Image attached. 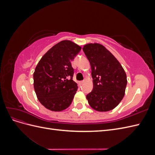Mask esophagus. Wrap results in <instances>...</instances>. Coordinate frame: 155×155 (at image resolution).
I'll return each instance as SVG.
<instances>
[{
    "mask_svg": "<svg viewBox=\"0 0 155 155\" xmlns=\"http://www.w3.org/2000/svg\"><path fill=\"white\" fill-rule=\"evenodd\" d=\"M83 82H84L83 81H79V85H83Z\"/></svg>",
    "mask_w": 155,
    "mask_h": 155,
    "instance_id": "obj_1",
    "label": "esophagus"
}]
</instances>
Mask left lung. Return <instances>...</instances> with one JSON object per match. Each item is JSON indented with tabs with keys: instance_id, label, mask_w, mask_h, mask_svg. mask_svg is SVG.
Returning a JSON list of instances; mask_svg holds the SVG:
<instances>
[{
	"instance_id": "obj_1",
	"label": "left lung",
	"mask_w": 155,
	"mask_h": 155,
	"mask_svg": "<svg viewBox=\"0 0 155 155\" xmlns=\"http://www.w3.org/2000/svg\"><path fill=\"white\" fill-rule=\"evenodd\" d=\"M83 50L90 62L93 89L87 95L90 106L97 111L112 110L123 99L127 83L120 62L105 46L90 43Z\"/></svg>"
}]
</instances>
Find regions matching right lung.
Masks as SVG:
<instances>
[{
	"label": "right lung",
	"instance_id": "1",
	"mask_svg": "<svg viewBox=\"0 0 155 155\" xmlns=\"http://www.w3.org/2000/svg\"><path fill=\"white\" fill-rule=\"evenodd\" d=\"M81 48L73 42H59L46 52L34 73V86L41 104L51 111L68 108L78 90L71 61Z\"/></svg>",
	"mask_w": 155,
	"mask_h": 155
}]
</instances>
